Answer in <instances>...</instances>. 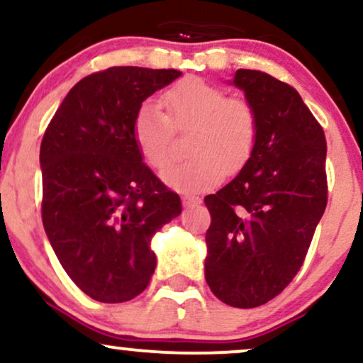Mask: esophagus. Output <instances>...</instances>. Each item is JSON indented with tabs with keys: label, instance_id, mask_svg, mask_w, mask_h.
<instances>
[{
	"label": "esophagus",
	"instance_id": "1",
	"mask_svg": "<svg viewBox=\"0 0 363 363\" xmlns=\"http://www.w3.org/2000/svg\"><path fill=\"white\" fill-rule=\"evenodd\" d=\"M201 203V198H198V196H193V194H182V205L184 206H196Z\"/></svg>",
	"mask_w": 363,
	"mask_h": 363
}]
</instances>
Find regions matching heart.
I'll return each instance as SVG.
<instances>
[{
    "instance_id": "obj_1",
    "label": "heart",
    "mask_w": 363,
    "mask_h": 363,
    "mask_svg": "<svg viewBox=\"0 0 363 363\" xmlns=\"http://www.w3.org/2000/svg\"><path fill=\"white\" fill-rule=\"evenodd\" d=\"M162 106L145 101L135 111L131 135L152 169L170 160L174 131H187L189 158L164 172L169 186L191 193L215 186L251 160L259 136V116L244 97H227L220 85L186 77L162 94Z\"/></svg>"
}]
</instances>
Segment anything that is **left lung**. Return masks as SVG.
Returning <instances> with one entry per match:
<instances>
[{
    "label": "left lung",
    "mask_w": 363,
    "mask_h": 363,
    "mask_svg": "<svg viewBox=\"0 0 363 363\" xmlns=\"http://www.w3.org/2000/svg\"><path fill=\"white\" fill-rule=\"evenodd\" d=\"M234 83L256 107L259 136L234 181L205 198V278L227 306L251 309L303 264L328 203L326 138L289 83L257 69H237Z\"/></svg>",
    "instance_id": "obj_1"
}]
</instances>
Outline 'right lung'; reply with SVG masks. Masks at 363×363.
<instances>
[{"mask_svg": "<svg viewBox=\"0 0 363 363\" xmlns=\"http://www.w3.org/2000/svg\"><path fill=\"white\" fill-rule=\"evenodd\" d=\"M177 69L112 66L82 78L40 143L43 223L54 252L82 291L126 302L148 286L150 240L181 213L179 194L147 167L131 135L145 99Z\"/></svg>", "mask_w": 363, "mask_h": 363, "instance_id": "right-lung-1", "label": "right lung"}]
</instances>
